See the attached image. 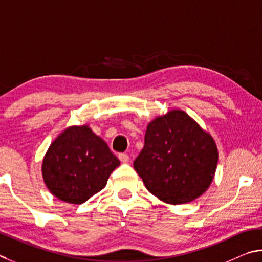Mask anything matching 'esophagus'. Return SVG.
I'll list each match as a JSON object with an SVG mask.
<instances>
[{
    "label": "esophagus",
    "mask_w": 262,
    "mask_h": 262,
    "mask_svg": "<svg viewBox=\"0 0 262 262\" xmlns=\"http://www.w3.org/2000/svg\"><path fill=\"white\" fill-rule=\"evenodd\" d=\"M118 159H119V161H121L122 163H127L128 161H130V157H128L127 154H124V153L119 154L118 155Z\"/></svg>",
    "instance_id": "34e87169"
}]
</instances>
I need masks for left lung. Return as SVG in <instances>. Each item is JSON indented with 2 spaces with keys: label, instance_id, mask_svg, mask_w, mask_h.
Instances as JSON below:
<instances>
[{
  "label": "left lung",
  "instance_id": "8db88e82",
  "mask_svg": "<svg viewBox=\"0 0 262 262\" xmlns=\"http://www.w3.org/2000/svg\"><path fill=\"white\" fill-rule=\"evenodd\" d=\"M217 160L213 137L185 112L172 109L148 123L134 167L153 195L166 204L182 205L207 191Z\"/></svg>",
  "mask_w": 262,
  "mask_h": 262
}]
</instances>
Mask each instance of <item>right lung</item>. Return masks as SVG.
I'll list each match as a JSON object with an SVG mask.
<instances>
[{
    "instance_id": "obj_1",
    "label": "right lung",
    "mask_w": 262,
    "mask_h": 262,
    "mask_svg": "<svg viewBox=\"0 0 262 262\" xmlns=\"http://www.w3.org/2000/svg\"><path fill=\"white\" fill-rule=\"evenodd\" d=\"M118 166L119 160L89 125H72L50 144L41 171L50 193L80 205L103 189Z\"/></svg>"
}]
</instances>
